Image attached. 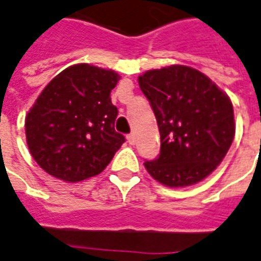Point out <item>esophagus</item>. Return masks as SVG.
<instances>
[{"label": "esophagus", "instance_id": "1", "mask_svg": "<svg viewBox=\"0 0 261 261\" xmlns=\"http://www.w3.org/2000/svg\"><path fill=\"white\" fill-rule=\"evenodd\" d=\"M127 141H128V144L131 145L136 144V134H134V133L128 134V136H127Z\"/></svg>", "mask_w": 261, "mask_h": 261}]
</instances>
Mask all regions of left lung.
Listing matches in <instances>:
<instances>
[{"label": "left lung", "mask_w": 261, "mask_h": 261, "mask_svg": "<svg viewBox=\"0 0 261 261\" xmlns=\"http://www.w3.org/2000/svg\"><path fill=\"white\" fill-rule=\"evenodd\" d=\"M161 138L160 155L145 170L163 186L178 189L203 181L226 157L236 133L228 95L187 65L148 70L138 77Z\"/></svg>", "instance_id": "8db88e82"}]
</instances>
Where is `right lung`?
Returning <instances> with one entry per match:
<instances>
[{
  "mask_svg": "<svg viewBox=\"0 0 261 261\" xmlns=\"http://www.w3.org/2000/svg\"><path fill=\"white\" fill-rule=\"evenodd\" d=\"M118 80L116 71L75 64L45 86L25 117L27 144L44 171L77 182L107 167L125 141L110 97Z\"/></svg>",
  "mask_w": 261,
  "mask_h": 261,
  "instance_id": "1",
  "label": "right lung"
}]
</instances>
